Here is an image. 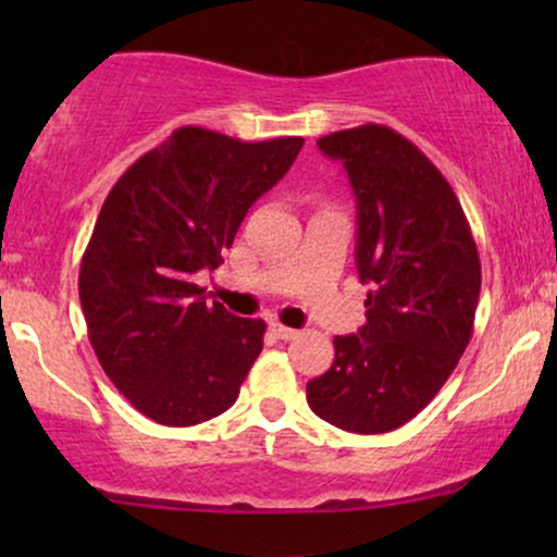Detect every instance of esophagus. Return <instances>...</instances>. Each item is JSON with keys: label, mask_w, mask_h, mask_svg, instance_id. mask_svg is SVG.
Masks as SVG:
<instances>
[{"label": "esophagus", "mask_w": 557, "mask_h": 557, "mask_svg": "<svg viewBox=\"0 0 557 557\" xmlns=\"http://www.w3.org/2000/svg\"><path fill=\"white\" fill-rule=\"evenodd\" d=\"M272 332L280 337V341H296V337L300 335L298 330L285 327V324H280V322H272Z\"/></svg>", "instance_id": "obj_1"}]
</instances>
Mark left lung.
<instances>
[{
    "mask_svg": "<svg viewBox=\"0 0 557 557\" xmlns=\"http://www.w3.org/2000/svg\"><path fill=\"white\" fill-rule=\"evenodd\" d=\"M348 172L359 214L356 267L372 285L359 335L335 337V361L306 385L319 419L382 434L430 403L474 332L482 264L443 172L387 125L317 140Z\"/></svg>",
    "mask_w": 557,
    "mask_h": 557,
    "instance_id": "8db88e82",
    "label": "left lung"
}]
</instances>
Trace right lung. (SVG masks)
Masks as SVG:
<instances>
[{
    "mask_svg": "<svg viewBox=\"0 0 557 557\" xmlns=\"http://www.w3.org/2000/svg\"><path fill=\"white\" fill-rule=\"evenodd\" d=\"M300 146L185 125L107 196L81 261L83 317L101 369L157 424H201L238 398L267 324L209 304L194 277L222 264L243 216Z\"/></svg>",
    "mask_w": 557,
    "mask_h": 557,
    "instance_id": "right-lung-1",
    "label": "right lung"
}]
</instances>
